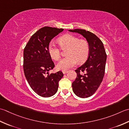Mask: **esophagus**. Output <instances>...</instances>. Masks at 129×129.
<instances>
[{"label":"esophagus","mask_w":129,"mask_h":129,"mask_svg":"<svg viewBox=\"0 0 129 129\" xmlns=\"http://www.w3.org/2000/svg\"><path fill=\"white\" fill-rule=\"evenodd\" d=\"M68 72V71H67V70L66 71H62V72L63 74H66Z\"/></svg>","instance_id":"esophagus-1"}]
</instances>
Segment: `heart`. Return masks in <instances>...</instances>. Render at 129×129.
<instances>
[{"mask_svg":"<svg viewBox=\"0 0 129 129\" xmlns=\"http://www.w3.org/2000/svg\"><path fill=\"white\" fill-rule=\"evenodd\" d=\"M60 47L63 50L67 49V57L62 59L57 64L59 70L66 71L75 66L78 62L82 63L87 59L90 53V44L85 39H80L77 36L66 35L58 39ZM48 53L52 59L58 61L61 57V50L56 44L51 43L48 48Z\"/></svg>","mask_w":129,"mask_h":129,"instance_id":"b5f03b06","label":"heart"}]
</instances>
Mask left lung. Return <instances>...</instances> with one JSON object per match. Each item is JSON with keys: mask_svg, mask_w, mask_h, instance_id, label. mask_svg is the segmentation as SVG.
<instances>
[{"mask_svg": "<svg viewBox=\"0 0 129 129\" xmlns=\"http://www.w3.org/2000/svg\"><path fill=\"white\" fill-rule=\"evenodd\" d=\"M82 35L90 44V53L86 61L75 70L77 77L72 86L73 92L81 98L95 93L103 80L107 55L103 43L94 34L85 29L69 30Z\"/></svg>", "mask_w": 129, "mask_h": 129, "instance_id": "obj_1", "label": "left lung"}]
</instances>
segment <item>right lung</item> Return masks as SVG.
I'll use <instances>...</instances> for the list:
<instances>
[{"label": "right lung", "instance_id": "right-lung-1", "mask_svg": "<svg viewBox=\"0 0 129 129\" xmlns=\"http://www.w3.org/2000/svg\"><path fill=\"white\" fill-rule=\"evenodd\" d=\"M63 30L62 28L44 27L32 35L23 52V70L29 85L40 96L48 98L57 92L62 71L49 74L55 65L48 53L51 39Z\"/></svg>", "mask_w": 129, "mask_h": 129}]
</instances>
